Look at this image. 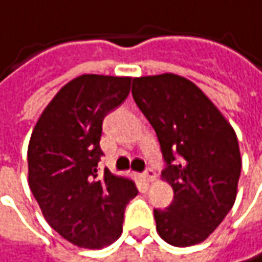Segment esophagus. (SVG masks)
Segmentation results:
<instances>
[{
    "label": "esophagus",
    "mask_w": 262,
    "mask_h": 262,
    "mask_svg": "<svg viewBox=\"0 0 262 262\" xmlns=\"http://www.w3.org/2000/svg\"><path fill=\"white\" fill-rule=\"evenodd\" d=\"M143 177H144V180H146V181H149V183H150V181H154V180H155V170H154L152 167H147V169H146V172L143 173Z\"/></svg>",
    "instance_id": "obj_1"
}]
</instances>
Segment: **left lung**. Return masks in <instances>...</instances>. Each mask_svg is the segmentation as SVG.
<instances>
[{
    "instance_id": "8db88e82",
    "label": "left lung",
    "mask_w": 262,
    "mask_h": 262,
    "mask_svg": "<svg viewBox=\"0 0 262 262\" xmlns=\"http://www.w3.org/2000/svg\"><path fill=\"white\" fill-rule=\"evenodd\" d=\"M132 95L157 132L173 201L155 209L160 236L175 246L203 243L233 207L241 175L238 138L192 81L163 73L135 78Z\"/></svg>"
}]
</instances>
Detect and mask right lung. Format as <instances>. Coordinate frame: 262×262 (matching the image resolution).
<instances>
[{
  "instance_id": "1",
  "label": "right lung",
  "mask_w": 262,
  "mask_h": 262,
  "mask_svg": "<svg viewBox=\"0 0 262 262\" xmlns=\"http://www.w3.org/2000/svg\"><path fill=\"white\" fill-rule=\"evenodd\" d=\"M130 81L104 75L72 79L44 108L30 137V190L50 227L78 247L115 243L125 206L138 193L132 180L98 170L102 121L125 101Z\"/></svg>"
}]
</instances>
